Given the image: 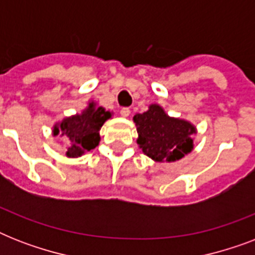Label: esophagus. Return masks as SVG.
I'll return each instance as SVG.
<instances>
[{
    "label": "esophagus",
    "instance_id": "1",
    "mask_svg": "<svg viewBox=\"0 0 255 255\" xmlns=\"http://www.w3.org/2000/svg\"><path fill=\"white\" fill-rule=\"evenodd\" d=\"M129 114H131V110H129V108L124 107L120 110V115L123 116V118H128V116H129Z\"/></svg>",
    "mask_w": 255,
    "mask_h": 255
}]
</instances>
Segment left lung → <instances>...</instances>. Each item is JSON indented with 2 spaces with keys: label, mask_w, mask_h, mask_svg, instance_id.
<instances>
[{
  "label": "left lung",
  "mask_w": 255,
  "mask_h": 255,
  "mask_svg": "<svg viewBox=\"0 0 255 255\" xmlns=\"http://www.w3.org/2000/svg\"><path fill=\"white\" fill-rule=\"evenodd\" d=\"M139 148L157 163H174L193 151L197 128L185 119L173 118L160 104H149L143 114L133 116Z\"/></svg>",
  "instance_id": "1"
}]
</instances>
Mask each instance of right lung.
Returning <instances> with one entry per match:
<instances>
[{
    "label": "right lung",
    "mask_w": 255,
    "mask_h": 255,
    "mask_svg": "<svg viewBox=\"0 0 255 255\" xmlns=\"http://www.w3.org/2000/svg\"><path fill=\"white\" fill-rule=\"evenodd\" d=\"M112 114V111L90 100L81 114L66 116L54 124L51 133L53 136L59 135L69 140L66 156L70 159H77L99 145L100 128L108 119H111Z\"/></svg>",
    "instance_id": "obj_1"
}]
</instances>
